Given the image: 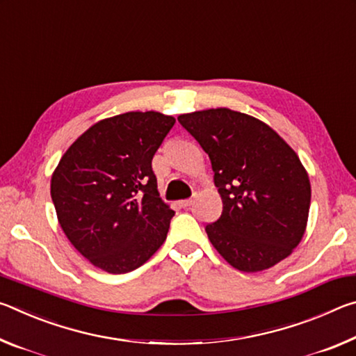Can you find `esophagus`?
Wrapping results in <instances>:
<instances>
[{
  "mask_svg": "<svg viewBox=\"0 0 356 356\" xmlns=\"http://www.w3.org/2000/svg\"><path fill=\"white\" fill-rule=\"evenodd\" d=\"M193 202H195V200H193V197H190V200H184V201H180V206L185 207V209H188Z\"/></svg>",
  "mask_w": 356,
  "mask_h": 356,
  "instance_id": "esophagus-1",
  "label": "esophagus"
}]
</instances>
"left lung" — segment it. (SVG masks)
I'll list each match as a JSON object with an SVG mask.
<instances>
[{
	"label": "left lung",
	"instance_id": "obj_1",
	"mask_svg": "<svg viewBox=\"0 0 356 356\" xmlns=\"http://www.w3.org/2000/svg\"><path fill=\"white\" fill-rule=\"evenodd\" d=\"M177 120L209 154L222 200L206 226L215 250L240 272H262L291 254L303 237L311 204L308 172L267 124L216 108Z\"/></svg>",
	"mask_w": 356,
	"mask_h": 356
}]
</instances>
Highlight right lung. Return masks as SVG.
Segmentation results:
<instances>
[{"instance_id":"1","label":"right lung","mask_w":356,"mask_h":356,"mask_svg":"<svg viewBox=\"0 0 356 356\" xmlns=\"http://www.w3.org/2000/svg\"><path fill=\"white\" fill-rule=\"evenodd\" d=\"M174 122L156 111L108 118L59 160L51 177L59 225L97 268L129 273L166 240L174 210L156 190L152 159Z\"/></svg>"}]
</instances>
